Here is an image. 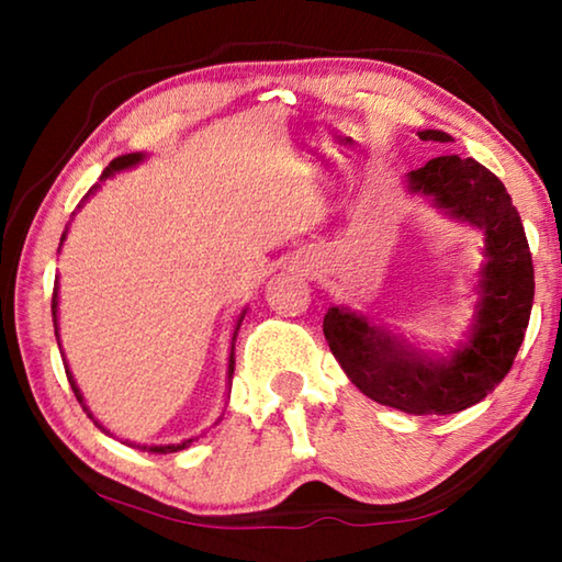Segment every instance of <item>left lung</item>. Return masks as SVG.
Wrapping results in <instances>:
<instances>
[{
	"label": "left lung",
	"instance_id": "8db88e82",
	"mask_svg": "<svg viewBox=\"0 0 562 562\" xmlns=\"http://www.w3.org/2000/svg\"><path fill=\"white\" fill-rule=\"evenodd\" d=\"M422 140L451 144L443 131H418ZM412 193L486 235L469 341L451 359H434L345 307H329L325 339L361 394L406 414H456L496 389L510 372L526 337L532 292V258L520 215L506 186L473 158L446 154L408 173Z\"/></svg>",
	"mask_w": 562,
	"mask_h": 562
}]
</instances>
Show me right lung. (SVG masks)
Listing matches in <instances>:
<instances>
[{
	"instance_id": "right-lung-1",
	"label": "right lung",
	"mask_w": 562,
	"mask_h": 562,
	"mask_svg": "<svg viewBox=\"0 0 562 562\" xmlns=\"http://www.w3.org/2000/svg\"><path fill=\"white\" fill-rule=\"evenodd\" d=\"M140 160H144V154H128V156H119V158H113L111 164L106 166V170H103V173H101V180H106L109 176L119 173V170H126V168H131V166H136V164H140ZM97 188H99V183L89 188V193L81 198L79 207L89 201V195L97 193ZM66 231H69V227H66ZM66 231H64V235H61V243H64V237H66ZM56 307H59V280L54 282V294H52L54 331H56V337H59V327H56ZM243 317H245V312H243V315H240V319H237L235 331H233V347H231V372H227V379H231V376H233V372H235V337H237V329H240V325H243ZM59 349H61V345H59ZM64 367H66V361H64ZM66 376H69V384H71V389H74L76 398H79V404H83V396H81V392H79V386H76V382H74V376H71L69 369H66ZM227 386H231V384H227ZM83 412H87V414L91 416V412H89V408H87V404H83ZM91 418H93V416H91ZM93 424H97L99 429H101V424H99V422H93ZM190 441H193V439H188V441H183V443H168V446H138V449H140V451H150V453H176V451H183V449H188Z\"/></svg>"
}]
</instances>
